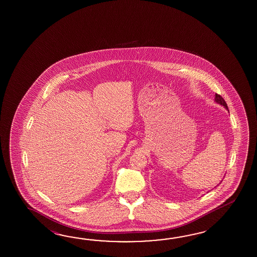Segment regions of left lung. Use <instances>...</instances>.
Instances as JSON below:
<instances>
[{"label": "left lung", "mask_w": 257, "mask_h": 257, "mask_svg": "<svg viewBox=\"0 0 257 257\" xmlns=\"http://www.w3.org/2000/svg\"><path fill=\"white\" fill-rule=\"evenodd\" d=\"M215 102L218 103V104H221V105H223L224 107L229 111V109H228V105L226 104L225 100H224L219 94H218V93L215 94Z\"/></svg>", "instance_id": "left-lung-1"}]
</instances>
